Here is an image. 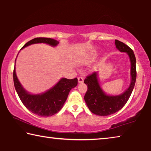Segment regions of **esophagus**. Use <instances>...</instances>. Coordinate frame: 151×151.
<instances>
[{"mask_svg": "<svg viewBox=\"0 0 151 151\" xmlns=\"http://www.w3.org/2000/svg\"><path fill=\"white\" fill-rule=\"evenodd\" d=\"M83 81H84V79L83 77H81V76H79V77H78V82L79 83H83Z\"/></svg>", "mask_w": 151, "mask_h": 151, "instance_id": "esophagus-1", "label": "esophagus"}]
</instances>
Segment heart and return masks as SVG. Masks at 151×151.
<instances>
[{"label": "heart", "instance_id": "obj_1", "mask_svg": "<svg viewBox=\"0 0 151 151\" xmlns=\"http://www.w3.org/2000/svg\"><path fill=\"white\" fill-rule=\"evenodd\" d=\"M96 54L94 52H91L90 55H88V57L87 58V62L88 63H91V62H93V61L96 58Z\"/></svg>", "mask_w": 151, "mask_h": 151}]
</instances>
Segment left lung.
<instances>
[{
	"instance_id": "left-lung-1",
	"label": "left lung",
	"mask_w": 151,
	"mask_h": 151,
	"mask_svg": "<svg viewBox=\"0 0 151 151\" xmlns=\"http://www.w3.org/2000/svg\"><path fill=\"white\" fill-rule=\"evenodd\" d=\"M117 49L121 52H127L131 63V82L127 91L120 95L109 96L102 90L98 80V73L94 72L86 77L84 81L87 85V91L84 99L90 111L99 116H108L115 113L123 107L133 90L137 78L136 58L132 50L124 43L115 40Z\"/></svg>"
}]
</instances>
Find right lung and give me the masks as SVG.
<instances>
[{"label": "right lung", "instance_id": "1", "mask_svg": "<svg viewBox=\"0 0 151 151\" xmlns=\"http://www.w3.org/2000/svg\"><path fill=\"white\" fill-rule=\"evenodd\" d=\"M36 43H46L55 47L59 42L50 38H35L27 42L22 48ZM13 81L15 89L22 103L30 112L40 116H50L57 113L62 109L67 99L70 91L78 84L77 78L73 79L63 78L57 85L45 93L31 94L24 90L18 80L15 66L13 71Z\"/></svg>", "mask_w": 151, "mask_h": 151}]
</instances>
